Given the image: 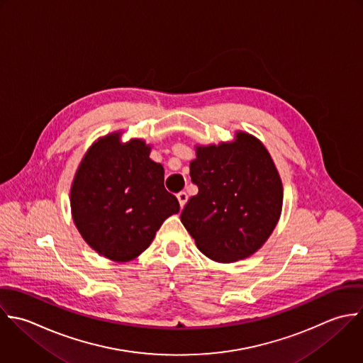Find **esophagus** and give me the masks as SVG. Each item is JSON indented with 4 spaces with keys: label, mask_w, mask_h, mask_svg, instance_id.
Returning <instances> with one entry per match:
<instances>
[{
    "label": "esophagus",
    "mask_w": 363,
    "mask_h": 363,
    "mask_svg": "<svg viewBox=\"0 0 363 363\" xmlns=\"http://www.w3.org/2000/svg\"><path fill=\"white\" fill-rule=\"evenodd\" d=\"M177 198H178V201H179V206L184 208L185 203H186V201H188V194L184 192V191H181V192L177 195Z\"/></svg>",
    "instance_id": "1"
}]
</instances>
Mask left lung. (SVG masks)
<instances>
[{
    "label": "left lung",
    "instance_id": "left-lung-1",
    "mask_svg": "<svg viewBox=\"0 0 363 363\" xmlns=\"http://www.w3.org/2000/svg\"><path fill=\"white\" fill-rule=\"evenodd\" d=\"M189 168L198 194L186 202L181 222L198 249L222 263L260 249L283 205L281 181L264 145L239 133L235 143L198 147Z\"/></svg>",
    "mask_w": 363,
    "mask_h": 363
}]
</instances>
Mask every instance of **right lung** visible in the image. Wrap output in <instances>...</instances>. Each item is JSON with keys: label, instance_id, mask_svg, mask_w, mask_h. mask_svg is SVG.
Segmentation results:
<instances>
[{"label": "right lung", "instance_id": "1", "mask_svg": "<svg viewBox=\"0 0 363 363\" xmlns=\"http://www.w3.org/2000/svg\"><path fill=\"white\" fill-rule=\"evenodd\" d=\"M70 205L83 239L114 262H128L152 242L162 222L179 212L164 186V168L141 140L108 135L91 145L76 172Z\"/></svg>", "mask_w": 363, "mask_h": 363}]
</instances>
